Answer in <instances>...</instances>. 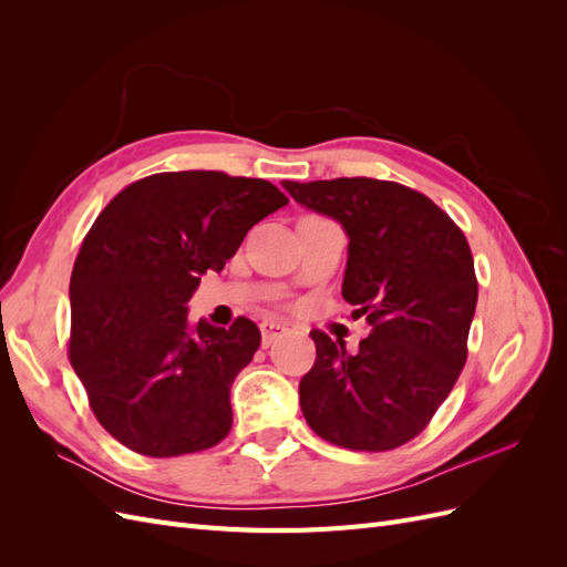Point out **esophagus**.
<instances>
[{
  "instance_id": "esophagus-1",
  "label": "esophagus",
  "mask_w": 567,
  "mask_h": 567,
  "mask_svg": "<svg viewBox=\"0 0 567 567\" xmlns=\"http://www.w3.org/2000/svg\"><path fill=\"white\" fill-rule=\"evenodd\" d=\"M260 331H262V346L267 348L274 340L281 338L288 329H286V323H279V321H262Z\"/></svg>"
}]
</instances>
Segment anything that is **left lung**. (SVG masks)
<instances>
[{
  "label": "left lung",
  "mask_w": 567,
  "mask_h": 567,
  "mask_svg": "<svg viewBox=\"0 0 567 567\" xmlns=\"http://www.w3.org/2000/svg\"><path fill=\"white\" fill-rule=\"evenodd\" d=\"M350 236L342 298L371 333L346 342L310 331L317 359L300 381L312 431L352 452L414 440L447 400L468 357L477 279L466 236L416 188L371 177L284 182Z\"/></svg>",
  "instance_id": "obj_1"
}]
</instances>
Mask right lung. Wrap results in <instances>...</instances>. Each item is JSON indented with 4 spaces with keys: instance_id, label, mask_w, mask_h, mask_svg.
<instances>
[{
    "instance_id": "1",
    "label": "right lung",
    "mask_w": 567,
    "mask_h": 567,
    "mask_svg": "<svg viewBox=\"0 0 567 567\" xmlns=\"http://www.w3.org/2000/svg\"><path fill=\"white\" fill-rule=\"evenodd\" d=\"M286 203L265 179L184 169L127 184L94 219L71 277L68 359L127 450L169 458L229 435V392L262 336L246 317L192 323L186 300Z\"/></svg>"
}]
</instances>
